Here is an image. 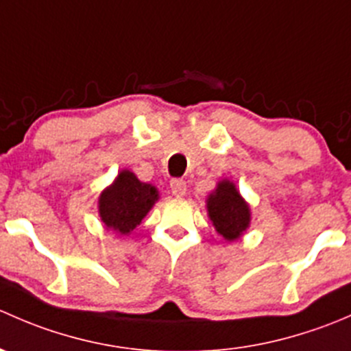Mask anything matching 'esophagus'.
Here are the masks:
<instances>
[{"label": "esophagus", "instance_id": "1", "mask_svg": "<svg viewBox=\"0 0 351 351\" xmlns=\"http://www.w3.org/2000/svg\"><path fill=\"white\" fill-rule=\"evenodd\" d=\"M169 189H171V193L175 197H183L186 193V183L183 182V180L180 178H175L169 182Z\"/></svg>", "mask_w": 351, "mask_h": 351}]
</instances>
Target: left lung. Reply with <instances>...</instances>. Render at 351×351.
Masks as SVG:
<instances>
[{
    "label": "left lung",
    "instance_id": "obj_1",
    "mask_svg": "<svg viewBox=\"0 0 351 351\" xmlns=\"http://www.w3.org/2000/svg\"><path fill=\"white\" fill-rule=\"evenodd\" d=\"M207 212L215 231L228 241L239 239L250 228V205L229 180L219 182L217 189L207 197Z\"/></svg>",
    "mask_w": 351,
    "mask_h": 351
}]
</instances>
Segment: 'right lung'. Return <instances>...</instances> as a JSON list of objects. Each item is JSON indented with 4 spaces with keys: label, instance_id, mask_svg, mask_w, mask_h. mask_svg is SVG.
Returning a JSON list of instances; mask_svg holds the SVG:
<instances>
[{
    "label": "right lung",
    "instance_id": "1",
    "mask_svg": "<svg viewBox=\"0 0 351 351\" xmlns=\"http://www.w3.org/2000/svg\"><path fill=\"white\" fill-rule=\"evenodd\" d=\"M158 198L156 186L143 183L129 169H122L115 182L101 192L98 212L107 229L119 234H129L146 217Z\"/></svg>",
    "mask_w": 351,
    "mask_h": 351
}]
</instances>
